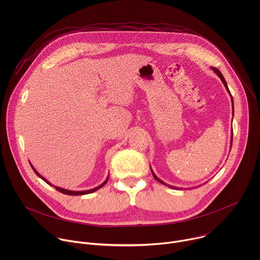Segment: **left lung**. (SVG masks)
<instances>
[{"label": "left lung", "mask_w": 260, "mask_h": 260, "mask_svg": "<svg viewBox=\"0 0 260 260\" xmlns=\"http://www.w3.org/2000/svg\"><path fill=\"white\" fill-rule=\"evenodd\" d=\"M212 69L214 70V72L217 74V75L219 76V78L221 79V81L222 82H223V84H224V86H225V88H226V90H228V92L231 94V91H230V89H229V86H228V83H226V81H225V79H224V77H223V75H222V74H221V72L218 70V69H216V68H213L212 67ZM231 98H232V104H233V113H234V100H233V95L231 94ZM232 144H233V135H232ZM151 172H152V175H153V177L158 181V182H160L161 184H164V185H167V186H169L170 188H173V189H179L178 187H175V186H171V185H168V184H166L164 181H161L160 179H158L156 176H155V174L153 173V171L151 170ZM182 189V188H181Z\"/></svg>", "instance_id": "1"}]
</instances>
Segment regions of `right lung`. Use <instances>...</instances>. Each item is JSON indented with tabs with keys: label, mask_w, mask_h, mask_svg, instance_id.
Returning <instances> with one entry per match:
<instances>
[{
	"label": "right lung",
	"mask_w": 260,
	"mask_h": 260,
	"mask_svg": "<svg viewBox=\"0 0 260 260\" xmlns=\"http://www.w3.org/2000/svg\"><path fill=\"white\" fill-rule=\"evenodd\" d=\"M30 167H31V169L34 170V172L36 173V175L38 176V177H40L42 180H44L47 184H49V185H51L44 177H42L38 172H37L35 169H34V167L30 165ZM108 179H109V176H108V178L101 184V185H99L98 187H94V188H92V189H90V190H85V191H72V190H68V189H63V188H60V187H57V186H53V185H51V186H53V187H55V189L57 190V191H59V192H61V193H64V194H68V196H83V194H88V193H92V192H94V191H96L98 189H100L101 187H103L104 185L107 183V181H108Z\"/></svg>",
	"instance_id": "right-lung-1"
}]
</instances>
